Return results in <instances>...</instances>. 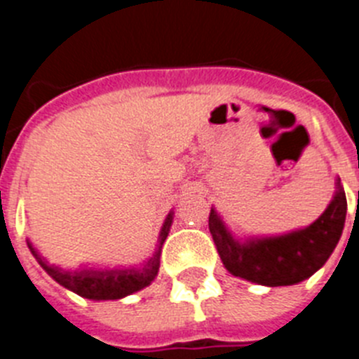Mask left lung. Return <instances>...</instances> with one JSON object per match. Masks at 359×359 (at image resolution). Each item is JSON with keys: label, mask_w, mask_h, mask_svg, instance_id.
Segmentation results:
<instances>
[{"label": "left lung", "mask_w": 359, "mask_h": 359, "mask_svg": "<svg viewBox=\"0 0 359 359\" xmlns=\"http://www.w3.org/2000/svg\"><path fill=\"white\" fill-rule=\"evenodd\" d=\"M347 199L340 182L329 207L311 226L280 237L239 243L212 208L208 228L224 268L262 286H291L318 271L340 241Z\"/></svg>", "instance_id": "1"}]
</instances>
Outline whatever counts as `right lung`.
I'll return each instance as SVG.
<instances>
[{
  "label": "right lung",
  "instance_id": "obj_1",
  "mask_svg": "<svg viewBox=\"0 0 359 359\" xmlns=\"http://www.w3.org/2000/svg\"><path fill=\"white\" fill-rule=\"evenodd\" d=\"M170 223H172V217H167L160 233L161 244L169 233ZM28 248H30L32 255L39 261L41 268L53 280L59 282L66 290L84 298H90V300H116V298H123L135 293V291L144 290L154 280L158 269H160V252H158L142 269H131V271H62V269L53 268L44 259H41L39 253L32 248V244H28Z\"/></svg>",
  "mask_w": 359,
  "mask_h": 359
}]
</instances>
